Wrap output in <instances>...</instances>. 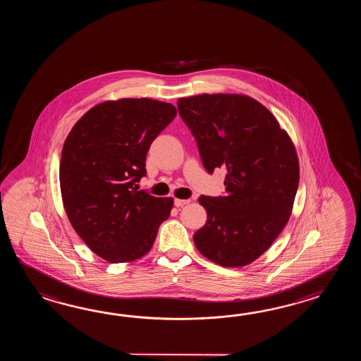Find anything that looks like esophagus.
I'll return each mask as SVG.
<instances>
[{
	"mask_svg": "<svg viewBox=\"0 0 361 361\" xmlns=\"http://www.w3.org/2000/svg\"><path fill=\"white\" fill-rule=\"evenodd\" d=\"M190 202H191V200L176 199V201H174V204H176L177 207H184V205H187Z\"/></svg>",
	"mask_w": 361,
	"mask_h": 361,
	"instance_id": "1",
	"label": "esophagus"
}]
</instances>
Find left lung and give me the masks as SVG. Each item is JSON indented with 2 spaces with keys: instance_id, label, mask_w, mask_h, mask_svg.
I'll list each match as a JSON object with an SVG mask.
<instances>
[{
  "instance_id": "8db88e82",
  "label": "left lung",
  "mask_w": 361,
  "mask_h": 361,
  "mask_svg": "<svg viewBox=\"0 0 361 361\" xmlns=\"http://www.w3.org/2000/svg\"><path fill=\"white\" fill-rule=\"evenodd\" d=\"M204 168L227 170L226 195L201 196L207 223L195 235L200 253L223 267L258 259L286 226L300 183L295 147L275 116L244 94L178 99Z\"/></svg>"
}]
</instances>
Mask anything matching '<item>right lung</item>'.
I'll return each mask as SVG.
<instances>
[{"instance_id": "right-lung-1", "label": "right lung", "mask_w": 361, "mask_h": 361, "mask_svg": "<svg viewBox=\"0 0 361 361\" xmlns=\"http://www.w3.org/2000/svg\"><path fill=\"white\" fill-rule=\"evenodd\" d=\"M176 115L177 108L160 100H106L69 131L59 168L63 207L77 235L100 258H142L169 218L174 200L138 191L135 183L146 176L151 143Z\"/></svg>"}]
</instances>
